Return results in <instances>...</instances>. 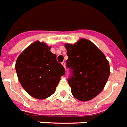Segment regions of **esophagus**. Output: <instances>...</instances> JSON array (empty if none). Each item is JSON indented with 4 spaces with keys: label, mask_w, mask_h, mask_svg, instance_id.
<instances>
[{
    "label": "esophagus",
    "mask_w": 127,
    "mask_h": 127,
    "mask_svg": "<svg viewBox=\"0 0 127 127\" xmlns=\"http://www.w3.org/2000/svg\"><path fill=\"white\" fill-rule=\"evenodd\" d=\"M62 64H63V66L64 67V68H66V63H65V62H63V63H62Z\"/></svg>",
    "instance_id": "esophagus-1"
}]
</instances>
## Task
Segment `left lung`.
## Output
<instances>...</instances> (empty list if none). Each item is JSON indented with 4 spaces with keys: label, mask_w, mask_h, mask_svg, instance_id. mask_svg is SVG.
Returning <instances> with one entry per match:
<instances>
[{
    "label": "left lung",
    "mask_w": 127,
    "mask_h": 127,
    "mask_svg": "<svg viewBox=\"0 0 127 127\" xmlns=\"http://www.w3.org/2000/svg\"><path fill=\"white\" fill-rule=\"evenodd\" d=\"M66 67L70 69L68 79L72 95L82 101L95 98L104 89L110 75L106 57L95 44L81 39L74 44H66Z\"/></svg>",
    "instance_id": "8db88e82"
}]
</instances>
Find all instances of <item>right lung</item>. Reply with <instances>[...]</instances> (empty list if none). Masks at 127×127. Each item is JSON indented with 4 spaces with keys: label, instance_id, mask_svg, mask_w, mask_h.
<instances>
[{
    "label": "right lung",
    "instance_id": "right-lung-1",
    "mask_svg": "<svg viewBox=\"0 0 127 127\" xmlns=\"http://www.w3.org/2000/svg\"><path fill=\"white\" fill-rule=\"evenodd\" d=\"M45 43L28 46L16 60V73L24 89L32 97L44 99L52 95L65 69Z\"/></svg>",
    "mask_w": 127,
    "mask_h": 127
}]
</instances>
